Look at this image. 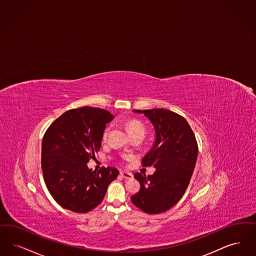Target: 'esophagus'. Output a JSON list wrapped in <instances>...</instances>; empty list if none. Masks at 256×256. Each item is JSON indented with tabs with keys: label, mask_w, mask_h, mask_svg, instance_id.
<instances>
[{
	"label": "esophagus",
	"mask_w": 256,
	"mask_h": 256,
	"mask_svg": "<svg viewBox=\"0 0 256 256\" xmlns=\"http://www.w3.org/2000/svg\"><path fill=\"white\" fill-rule=\"evenodd\" d=\"M120 175H122V177H123L124 178H133V174H132V173H129V172H126V171H122V172H120Z\"/></svg>",
	"instance_id": "obj_1"
}]
</instances>
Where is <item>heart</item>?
<instances>
[{
  "mask_svg": "<svg viewBox=\"0 0 256 256\" xmlns=\"http://www.w3.org/2000/svg\"><path fill=\"white\" fill-rule=\"evenodd\" d=\"M127 130H128V132H129L131 136H136V134H142V136H144L145 127L144 126V124L140 122H138V120H131V122H129L127 123ZM109 131H110V128H109V127H107V128L104 130L103 136H102L103 140H105L107 138ZM128 158H129V156H127V155H124V156H123V158H125V160H127Z\"/></svg>",
  "mask_w": 256,
  "mask_h": 256,
  "instance_id": "b5f03b06",
  "label": "heart"
}]
</instances>
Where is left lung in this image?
Here are the masks:
<instances>
[{"mask_svg":"<svg viewBox=\"0 0 256 256\" xmlns=\"http://www.w3.org/2000/svg\"><path fill=\"white\" fill-rule=\"evenodd\" d=\"M134 112L144 114L154 126L155 142L142 158V166H153L156 171L148 177L140 173L134 175L140 189L131 200L145 213L166 212L178 202L188 186L198 156L196 138L186 118L174 112Z\"/></svg>","mask_w":256,"mask_h":256,"instance_id":"8db88e82","label":"left lung"}]
</instances>
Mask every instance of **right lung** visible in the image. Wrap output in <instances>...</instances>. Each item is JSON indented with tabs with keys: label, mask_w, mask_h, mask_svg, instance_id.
<instances>
[{
	"label": "right lung",
	"mask_w": 256,
	"mask_h": 256,
	"mask_svg": "<svg viewBox=\"0 0 256 256\" xmlns=\"http://www.w3.org/2000/svg\"><path fill=\"white\" fill-rule=\"evenodd\" d=\"M110 112L82 107L61 114L46 131L41 166L46 186L64 208L86 213L103 200L108 186L118 175L114 167L98 172L87 164L100 150Z\"/></svg>",
	"instance_id": "right-lung-1"
}]
</instances>
